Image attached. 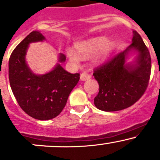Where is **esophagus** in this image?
<instances>
[{"mask_svg": "<svg viewBox=\"0 0 160 160\" xmlns=\"http://www.w3.org/2000/svg\"><path fill=\"white\" fill-rule=\"evenodd\" d=\"M90 78V76L88 73H87V72H83V73L80 75V80H81L82 81L88 80H89Z\"/></svg>", "mask_w": 160, "mask_h": 160, "instance_id": "esophagus-1", "label": "esophagus"}]
</instances>
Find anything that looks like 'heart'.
<instances>
[{
	"instance_id": "1",
	"label": "heart",
	"mask_w": 160,
	"mask_h": 160,
	"mask_svg": "<svg viewBox=\"0 0 160 160\" xmlns=\"http://www.w3.org/2000/svg\"><path fill=\"white\" fill-rule=\"evenodd\" d=\"M74 47L77 53L72 49L67 50V55L71 62H78L80 56H88L93 53L92 61L101 63L112 54L116 48V42L105 36H95L78 42Z\"/></svg>"
}]
</instances>
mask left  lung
<instances>
[{
    "instance_id": "1",
    "label": "left lung",
    "mask_w": 160,
    "mask_h": 160,
    "mask_svg": "<svg viewBox=\"0 0 160 160\" xmlns=\"http://www.w3.org/2000/svg\"><path fill=\"white\" fill-rule=\"evenodd\" d=\"M132 44L111 61L98 67L93 73L99 84L94 98L97 108L104 111H121L135 104L143 95L151 73L149 49L136 31ZM136 54L132 62L129 56Z\"/></svg>"
}]
</instances>
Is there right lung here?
<instances>
[{"mask_svg": "<svg viewBox=\"0 0 160 160\" xmlns=\"http://www.w3.org/2000/svg\"><path fill=\"white\" fill-rule=\"evenodd\" d=\"M44 40L46 38L38 31L31 32L12 52L8 64L11 88L19 106L31 117L42 121L60 114L80 80V74L70 73L61 66L66 61L62 53L51 71L45 74L33 72L27 64V51L30 43Z\"/></svg>", "mask_w": 160, "mask_h": 160, "instance_id": "right-lung-1", "label": "right lung"}]
</instances>
